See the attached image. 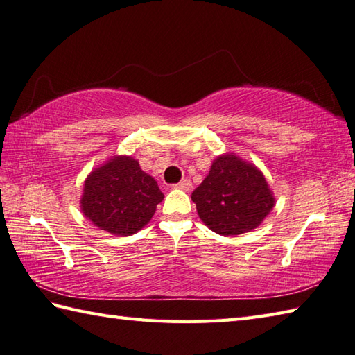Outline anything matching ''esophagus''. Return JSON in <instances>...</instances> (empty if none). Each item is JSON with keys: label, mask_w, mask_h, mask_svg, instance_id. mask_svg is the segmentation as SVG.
Returning a JSON list of instances; mask_svg holds the SVG:
<instances>
[{"label": "esophagus", "mask_w": 355, "mask_h": 355, "mask_svg": "<svg viewBox=\"0 0 355 355\" xmlns=\"http://www.w3.org/2000/svg\"><path fill=\"white\" fill-rule=\"evenodd\" d=\"M173 187H175V189H182V191H191L192 189V182L189 178H184V180H182V182L180 183H177V184H173Z\"/></svg>", "instance_id": "34e87169"}]
</instances>
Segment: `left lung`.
Here are the masks:
<instances>
[{
    "label": "left lung",
    "instance_id": "obj_1",
    "mask_svg": "<svg viewBox=\"0 0 355 355\" xmlns=\"http://www.w3.org/2000/svg\"><path fill=\"white\" fill-rule=\"evenodd\" d=\"M192 201L201 221L223 236L256 229L275 206L263 173L233 154L215 158L209 175L192 192Z\"/></svg>",
    "mask_w": 355,
    "mask_h": 355
}]
</instances>
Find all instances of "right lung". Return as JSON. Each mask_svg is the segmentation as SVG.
<instances>
[{"instance_id":"obj_1","label":"right lung","mask_w":355,"mask_h":355,"mask_svg":"<svg viewBox=\"0 0 355 355\" xmlns=\"http://www.w3.org/2000/svg\"><path fill=\"white\" fill-rule=\"evenodd\" d=\"M163 198L135 158L116 155L87 177L80 210L99 229L130 236L150 221Z\"/></svg>"}]
</instances>
